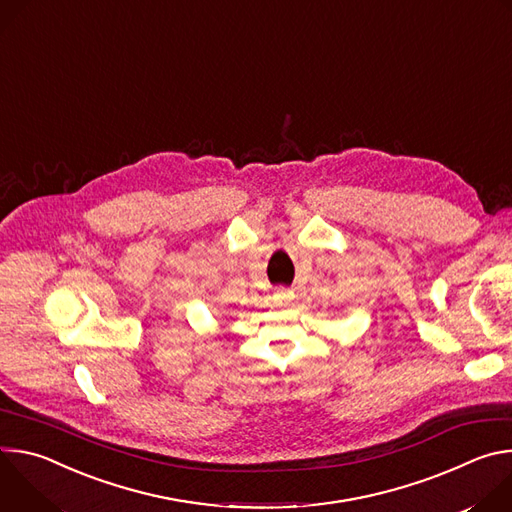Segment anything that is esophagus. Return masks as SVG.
<instances>
[{
  "instance_id": "esophagus-1",
  "label": "esophagus",
  "mask_w": 512,
  "mask_h": 512,
  "mask_svg": "<svg viewBox=\"0 0 512 512\" xmlns=\"http://www.w3.org/2000/svg\"><path fill=\"white\" fill-rule=\"evenodd\" d=\"M294 298H296L294 289H277L275 294H273V302H275L277 306H287V304L294 302Z\"/></svg>"
}]
</instances>
